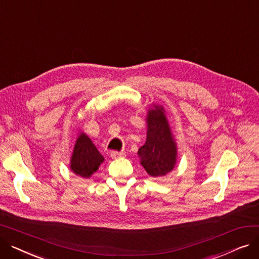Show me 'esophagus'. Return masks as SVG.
I'll list each match as a JSON object with an SVG mask.
<instances>
[{"mask_svg": "<svg viewBox=\"0 0 259 259\" xmlns=\"http://www.w3.org/2000/svg\"><path fill=\"white\" fill-rule=\"evenodd\" d=\"M122 155V152H118V151H112L111 153H110V156H111V158H113V159H116V158H118V157H121Z\"/></svg>", "mask_w": 259, "mask_h": 259, "instance_id": "esophagus-1", "label": "esophagus"}]
</instances>
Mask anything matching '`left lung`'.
<instances>
[{"label":"left lung","mask_w":259,"mask_h":259,"mask_svg":"<svg viewBox=\"0 0 259 259\" xmlns=\"http://www.w3.org/2000/svg\"><path fill=\"white\" fill-rule=\"evenodd\" d=\"M147 139L139 149L141 164L153 178L165 176L176 164L178 148L161 106L153 105L147 113Z\"/></svg>","instance_id":"left-lung-1"}]
</instances>
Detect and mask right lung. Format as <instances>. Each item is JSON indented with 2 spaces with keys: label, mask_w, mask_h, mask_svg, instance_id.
<instances>
[{
  "label": "right lung",
  "mask_w": 259,
  "mask_h": 259,
  "mask_svg": "<svg viewBox=\"0 0 259 259\" xmlns=\"http://www.w3.org/2000/svg\"><path fill=\"white\" fill-rule=\"evenodd\" d=\"M103 161L104 156L91 140L85 133H80L76 139L70 159V169L73 173L83 179H89L94 172H97Z\"/></svg>",
  "instance_id": "add662e5"
}]
</instances>
